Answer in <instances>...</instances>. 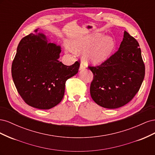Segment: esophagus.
I'll return each mask as SVG.
<instances>
[{
  "label": "esophagus",
  "mask_w": 155,
  "mask_h": 155,
  "mask_svg": "<svg viewBox=\"0 0 155 155\" xmlns=\"http://www.w3.org/2000/svg\"><path fill=\"white\" fill-rule=\"evenodd\" d=\"M85 68V64H84L83 63H81L80 66H79V71H81V70H83Z\"/></svg>",
  "instance_id": "esophagus-1"
}]
</instances>
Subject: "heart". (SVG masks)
<instances>
[{"label":"heart","instance_id":"b5f03b06","mask_svg":"<svg viewBox=\"0 0 155 155\" xmlns=\"http://www.w3.org/2000/svg\"><path fill=\"white\" fill-rule=\"evenodd\" d=\"M100 34L76 37L70 42L72 50L78 52L84 51V59L88 63H100L109 57L114 48L113 37L107 35L101 38ZM69 51V49L67 48Z\"/></svg>","mask_w":155,"mask_h":155}]
</instances>
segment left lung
<instances>
[{
	"instance_id": "left-lung-1",
	"label": "left lung",
	"mask_w": 155,
	"mask_h": 155,
	"mask_svg": "<svg viewBox=\"0 0 155 155\" xmlns=\"http://www.w3.org/2000/svg\"><path fill=\"white\" fill-rule=\"evenodd\" d=\"M89 68L94 74L91 97L107 109H117L129 103L138 92L145 76L139 44L126 31L118 51L100 66Z\"/></svg>"
}]
</instances>
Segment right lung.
<instances>
[{
  "label": "right lung",
  "instance_id": "right-lung-1",
  "mask_svg": "<svg viewBox=\"0 0 155 155\" xmlns=\"http://www.w3.org/2000/svg\"><path fill=\"white\" fill-rule=\"evenodd\" d=\"M37 28L21 40L12 63V75L18 94L26 104L50 109L61 101L65 82L78 72L76 61L67 66L59 61L61 48Z\"/></svg>",
  "mask_w": 155,
  "mask_h": 155
}]
</instances>
